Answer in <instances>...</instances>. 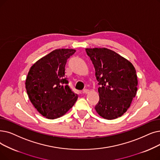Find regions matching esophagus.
<instances>
[{"label":"esophagus","instance_id":"34e87169","mask_svg":"<svg viewBox=\"0 0 160 160\" xmlns=\"http://www.w3.org/2000/svg\"><path fill=\"white\" fill-rule=\"evenodd\" d=\"M83 93H89V89H84L83 90Z\"/></svg>","mask_w":160,"mask_h":160}]
</instances>
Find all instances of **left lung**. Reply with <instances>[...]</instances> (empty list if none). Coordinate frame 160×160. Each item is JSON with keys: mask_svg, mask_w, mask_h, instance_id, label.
Instances as JSON below:
<instances>
[{"mask_svg": "<svg viewBox=\"0 0 160 160\" xmlns=\"http://www.w3.org/2000/svg\"><path fill=\"white\" fill-rule=\"evenodd\" d=\"M99 82V102L95 109L100 116L114 120L129 108L137 91L136 70L131 62L105 48H86Z\"/></svg>", "mask_w": 160, "mask_h": 160, "instance_id": "1", "label": "left lung"}]
</instances>
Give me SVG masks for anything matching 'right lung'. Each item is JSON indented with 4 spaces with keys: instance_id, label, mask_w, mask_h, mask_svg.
<instances>
[{
    "instance_id": "add662e5",
    "label": "right lung",
    "mask_w": 160,
    "mask_h": 160,
    "mask_svg": "<svg viewBox=\"0 0 160 160\" xmlns=\"http://www.w3.org/2000/svg\"><path fill=\"white\" fill-rule=\"evenodd\" d=\"M75 52L73 49L55 50L34 63L27 74V95L34 108L48 119L65 114L78 99L65 76L67 60Z\"/></svg>"
}]
</instances>
